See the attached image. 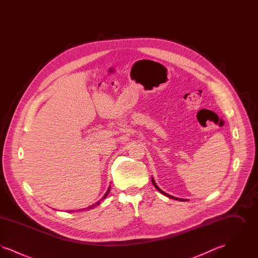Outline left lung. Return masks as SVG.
<instances>
[{"instance_id":"1","label":"left lung","mask_w":258,"mask_h":258,"mask_svg":"<svg viewBox=\"0 0 258 258\" xmlns=\"http://www.w3.org/2000/svg\"><path fill=\"white\" fill-rule=\"evenodd\" d=\"M152 183H153V184H154V185H155V187H156V188H157V189H158V190H159V191H160V192H161V194H162V195H164V196H165V197H170V198H171V199H176V200H180V201H188V199H182V198H178V197H172V196H169V195H167V194H166V192H164V191H162V190H161V189H160V187H159V186H158V185H157V184H156V183H155V180H154V178H153V177H152Z\"/></svg>"}]
</instances>
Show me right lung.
<instances>
[{
	"label": "right lung",
	"instance_id": "obj_1",
	"mask_svg": "<svg viewBox=\"0 0 258 258\" xmlns=\"http://www.w3.org/2000/svg\"><path fill=\"white\" fill-rule=\"evenodd\" d=\"M110 188H111V185H109L108 186V189H107V191L105 192V195H104V197H102L100 200H98V202L97 203H95L94 205H92V206H90V207H87L86 210H90V209H93L94 207H96V206H98V205H99L100 204V201H102L103 199H105L106 197H107V196H108V194H109V191H110ZM84 210H85V208H84ZM67 212H73V211H67ZM77 212V211H76Z\"/></svg>",
	"mask_w": 258,
	"mask_h": 258
}]
</instances>
